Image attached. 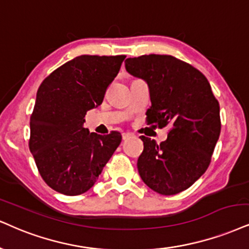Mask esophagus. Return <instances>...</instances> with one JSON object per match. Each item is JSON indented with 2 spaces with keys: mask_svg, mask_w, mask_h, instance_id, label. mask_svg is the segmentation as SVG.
I'll use <instances>...</instances> for the list:
<instances>
[{
  "mask_svg": "<svg viewBox=\"0 0 249 249\" xmlns=\"http://www.w3.org/2000/svg\"><path fill=\"white\" fill-rule=\"evenodd\" d=\"M130 136H133V134H131V133H124V134H122V139H124V140H127L128 137H130Z\"/></svg>",
  "mask_w": 249,
  "mask_h": 249,
  "instance_id": "esophagus-1",
  "label": "esophagus"
}]
</instances>
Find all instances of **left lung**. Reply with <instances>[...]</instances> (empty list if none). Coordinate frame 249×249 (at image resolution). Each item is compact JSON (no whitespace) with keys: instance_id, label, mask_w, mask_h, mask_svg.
<instances>
[{"instance_id":"8db88e82","label":"left lung","mask_w":249,"mask_h":249,"mask_svg":"<svg viewBox=\"0 0 249 249\" xmlns=\"http://www.w3.org/2000/svg\"><path fill=\"white\" fill-rule=\"evenodd\" d=\"M125 70L148 83V124H171L167 140L141 136L137 168L146 186L161 195L189 188L207 171L220 134L218 100L199 70L171 55H142L124 61Z\"/></svg>"}]
</instances>
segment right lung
Instances as JSON below:
<instances>
[{
    "label": "right lung",
    "instance_id": "add662e5",
    "mask_svg": "<svg viewBox=\"0 0 249 249\" xmlns=\"http://www.w3.org/2000/svg\"><path fill=\"white\" fill-rule=\"evenodd\" d=\"M124 55H81L44 79L30 119V151L42 179L61 194L75 196L96 183L121 143V134L90 133L88 110L103 103Z\"/></svg>",
    "mask_w": 249,
    "mask_h": 249
}]
</instances>
